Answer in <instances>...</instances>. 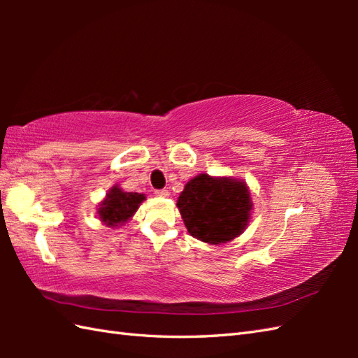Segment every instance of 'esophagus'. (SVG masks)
Here are the masks:
<instances>
[{
	"label": "esophagus",
	"mask_w": 358,
	"mask_h": 358,
	"mask_svg": "<svg viewBox=\"0 0 358 358\" xmlns=\"http://www.w3.org/2000/svg\"><path fill=\"white\" fill-rule=\"evenodd\" d=\"M155 194L158 196H169V191H167V189H157Z\"/></svg>",
	"instance_id": "obj_1"
}]
</instances>
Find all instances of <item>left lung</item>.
Listing matches in <instances>:
<instances>
[{"mask_svg":"<svg viewBox=\"0 0 358 358\" xmlns=\"http://www.w3.org/2000/svg\"><path fill=\"white\" fill-rule=\"evenodd\" d=\"M177 206L194 238L222 245L246 229L252 201L243 180L200 173L187 181Z\"/></svg>","mask_w":358,"mask_h":358,"instance_id":"obj_1","label":"left lung"}]
</instances>
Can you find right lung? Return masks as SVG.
Wrapping results in <instances>:
<instances>
[{"label": "right lung", "instance_id": "obj_1", "mask_svg": "<svg viewBox=\"0 0 358 358\" xmlns=\"http://www.w3.org/2000/svg\"><path fill=\"white\" fill-rule=\"evenodd\" d=\"M146 200L144 194L138 192H124L120 186H113L106 194V199L100 203L98 208V217L101 222L109 227H117L124 224L134 217L140 204Z\"/></svg>", "mask_w": 358, "mask_h": 358}]
</instances>
